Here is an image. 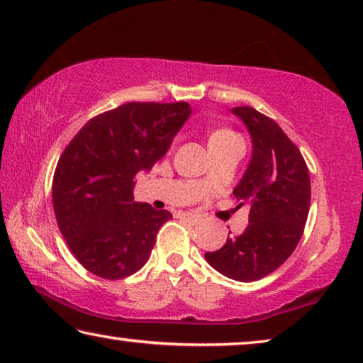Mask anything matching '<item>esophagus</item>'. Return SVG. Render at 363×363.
<instances>
[{"instance_id":"esophagus-1","label":"esophagus","mask_w":363,"mask_h":363,"mask_svg":"<svg viewBox=\"0 0 363 363\" xmlns=\"http://www.w3.org/2000/svg\"><path fill=\"white\" fill-rule=\"evenodd\" d=\"M179 218L189 224H199L201 220L200 216H196V214H192V213H179Z\"/></svg>"}]
</instances>
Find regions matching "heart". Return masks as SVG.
<instances>
[{"instance_id": "obj_1", "label": "heart", "mask_w": 363, "mask_h": 363, "mask_svg": "<svg viewBox=\"0 0 363 363\" xmlns=\"http://www.w3.org/2000/svg\"><path fill=\"white\" fill-rule=\"evenodd\" d=\"M238 139L240 138H238L237 134L230 130H218V131L211 133L208 143H210V147H216V145H224V144L233 143V140H238Z\"/></svg>"}]
</instances>
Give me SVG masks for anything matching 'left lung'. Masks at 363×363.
I'll return each mask as SVG.
<instances>
[{"instance_id": "left-lung-1", "label": "left lung", "mask_w": 363, "mask_h": 363, "mask_svg": "<svg viewBox=\"0 0 363 363\" xmlns=\"http://www.w3.org/2000/svg\"><path fill=\"white\" fill-rule=\"evenodd\" d=\"M232 113L253 140L247 173L233 189L238 206H250V224L205 259L232 280L255 281L279 269L298 247L309 214L311 177L299 149L272 118L248 106Z\"/></svg>"}]
</instances>
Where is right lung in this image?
Wrapping results in <instances>:
<instances>
[{"label":"right lung","instance_id":"obj_1","mask_svg":"<svg viewBox=\"0 0 363 363\" xmlns=\"http://www.w3.org/2000/svg\"><path fill=\"white\" fill-rule=\"evenodd\" d=\"M187 102H128L91 118L60 155L52 179L59 230L91 274L120 280L144 266L171 213L134 201L140 171L168 152Z\"/></svg>","mask_w":363,"mask_h":363}]
</instances>
